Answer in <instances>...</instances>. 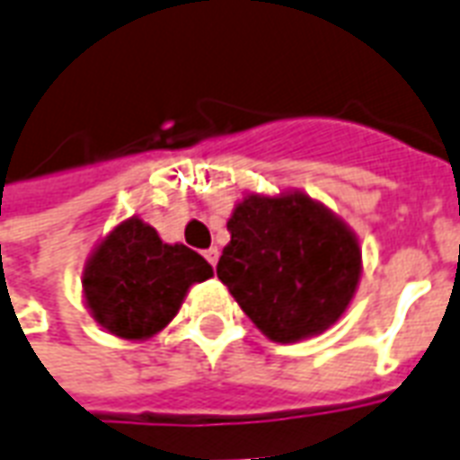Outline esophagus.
<instances>
[{"label": "esophagus", "mask_w": 460, "mask_h": 460, "mask_svg": "<svg viewBox=\"0 0 460 460\" xmlns=\"http://www.w3.org/2000/svg\"><path fill=\"white\" fill-rule=\"evenodd\" d=\"M204 259L209 261L211 266H217V261H219V249H217V246L207 249V251H204Z\"/></svg>", "instance_id": "esophagus-1"}]
</instances>
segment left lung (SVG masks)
Instances as JSON below:
<instances>
[{"label": "left lung", "mask_w": 460, "mask_h": 460, "mask_svg": "<svg viewBox=\"0 0 460 460\" xmlns=\"http://www.w3.org/2000/svg\"><path fill=\"white\" fill-rule=\"evenodd\" d=\"M217 276L273 342L335 325L355 296L362 251L355 231L303 191L249 194L226 221Z\"/></svg>", "instance_id": "1"}]
</instances>
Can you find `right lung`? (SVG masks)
<instances>
[{
	"mask_svg": "<svg viewBox=\"0 0 460 460\" xmlns=\"http://www.w3.org/2000/svg\"><path fill=\"white\" fill-rule=\"evenodd\" d=\"M214 276L197 251L164 243L137 217L118 224L84 269V296L95 323L122 340H147L170 323L187 290Z\"/></svg>",
	"mask_w": 460,
	"mask_h": 460,
	"instance_id": "add662e5",
	"label": "right lung"
}]
</instances>
